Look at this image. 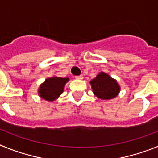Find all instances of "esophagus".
I'll return each mask as SVG.
<instances>
[{
    "mask_svg": "<svg viewBox=\"0 0 158 158\" xmlns=\"http://www.w3.org/2000/svg\"><path fill=\"white\" fill-rule=\"evenodd\" d=\"M76 79H78V80H82V79H83V76H82V75L76 76Z\"/></svg>",
    "mask_w": 158,
    "mask_h": 158,
    "instance_id": "1",
    "label": "esophagus"
}]
</instances>
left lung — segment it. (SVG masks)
Instances as JSON below:
<instances>
[{"label":"left lung","mask_w":158,"mask_h":158,"mask_svg":"<svg viewBox=\"0 0 158 158\" xmlns=\"http://www.w3.org/2000/svg\"><path fill=\"white\" fill-rule=\"evenodd\" d=\"M90 84L95 96L101 100L115 98L120 91V86L116 80L104 72H100L90 81Z\"/></svg>","instance_id":"1"}]
</instances>
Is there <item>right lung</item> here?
Instances as JSON below:
<instances>
[{
  "mask_svg": "<svg viewBox=\"0 0 158 158\" xmlns=\"http://www.w3.org/2000/svg\"><path fill=\"white\" fill-rule=\"evenodd\" d=\"M67 81H69L68 77H53L47 78L40 85L38 93L44 100L48 101L55 100L63 93L64 87Z\"/></svg>",
  "mask_w": 158,
  "mask_h": 158,
  "instance_id": "right-lung-1",
  "label": "right lung"
}]
</instances>
